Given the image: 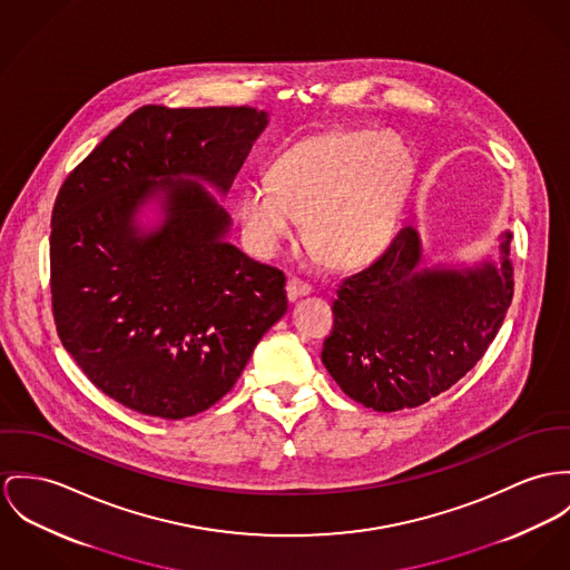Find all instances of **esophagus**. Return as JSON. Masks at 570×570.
Segmentation results:
<instances>
[{"label": "esophagus", "instance_id": "34e87169", "mask_svg": "<svg viewBox=\"0 0 570 570\" xmlns=\"http://www.w3.org/2000/svg\"><path fill=\"white\" fill-rule=\"evenodd\" d=\"M309 293H312V286L306 284V282H302V279H297V277H291V279H288V284H286V295H288L291 302H297V299L306 297Z\"/></svg>", "mask_w": 570, "mask_h": 570}]
</instances>
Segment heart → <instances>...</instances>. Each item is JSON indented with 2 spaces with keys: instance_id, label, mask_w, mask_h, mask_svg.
Returning a JSON list of instances; mask_svg holds the SVG:
<instances>
[{
  "instance_id": "obj_1",
  "label": "heart",
  "mask_w": 570,
  "mask_h": 570,
  "mask_svg": "<svg viewBox=\"0 0 570 570\" xmlns=\"http://www.w3.org/2000/svg\"><path fill=\"white\" fill-rule=\"evenodd\" d=\"M403 138L375 130H332L291 145L238 197L240 234L249 252L273 258L307 219V245L332 266L377 261L401 225L412 177Z\"/></svg>"
}]
</instances>
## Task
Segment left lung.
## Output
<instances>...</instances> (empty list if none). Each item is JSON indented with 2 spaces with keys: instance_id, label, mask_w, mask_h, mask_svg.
<instances>
[{
  "instance_id": "left-lung-1",
  "label": "left lung",
  "mask_w": 570,
  "mask_h": 570,
  "mask_svg": "<svg viewBox=\"0 0 570 570\" xmlns=\"http://www.w3.org/2000/svg\"><path fill=\"white\" fill-rule=\"evenodd\" d=\"M512 234L499 258L423 264L416 227L338 284L321 360L343 393L377 412L416 407L464 377L494 341L514 295Z\"/></svg>"
}]
</instances>
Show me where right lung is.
<instances>
[{
	"label": "right lung",
	"instance_id": "add662e5",
	"mask_svg": "<svg viewBox=\"0 0 570 570\" xmlns=\"http://www.w3.org/2000/svg\"><path fill=\"white\" fill-rule=\"evenodd\" d=\"M268 126L256 108L142 106L65 179L51 213L58 336L88 380L147 416L229 393L286 314V277L227 240L225 195ZM154 205L159 223L139 215Z\"/></svg>",
	"mask_w": 570,
	"mask_h": 570
}]
</instances>
